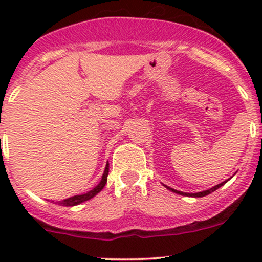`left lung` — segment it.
Wrapping results in <instances>:
<instances>
[{
    "label": "left lung",
    "instance_id": "left-lung-1",
    "mask_svg": "<svg viewBox=\"0 0 262 262\" xmlns=\"http://www.w3.org/2000/svg\"><path fill=\"white\" fill-rule=\"evenodd\" d=\"M229 180V179H228ZM227 180V181H228ZM227 181H223V182H221V184H218V185H215V186H213L212 189H208V190H204V191H200V192H182V191H179V190H175V189H172V187H168L167 185H163V186L165 187H167L168 190H171V191H173V192H176V194H179V195H185V196H192V198H203V196H205V195H209L210 192H213V191H215L216 189H219V187L221 186H223L224 184H226Z\"/></svg>",
    "mask_w": 262,
    "mask_h": 262
}]
</instances>
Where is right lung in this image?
Returning a JSON list of instances; mask_svg holds the SVG:
<instances>
[{"mask_svg": "<svg viewBox=\"0 0 262 262\" xmlns=\"http://www.w3.org/2000/svg\"><path fill=\"white\" fill-rule=\"evenodd\" d=\"M107 175H109V163H106V167H105L104 173H102L101 181H100L99 184L94 187V189L90 190V191H87V192H84V194L75 195V196H71V198H68V199L62 200V202H58V205H64V207H75V205L81 204V203L86 202V200H90L91 198H94L95 195H97L102 189H104L105 184H106V181H107Z\"/></svg>", "mask_w": 262, "mask_h": 262, "instance_id": "right-lung-1", "label": "right lung"}]
</instances>
